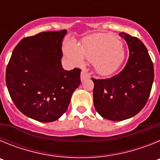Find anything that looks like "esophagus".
Instances as JSON below:
<instances>
[{"instance_id": "esophagus-1", "label": "esophagus", "mask_w": 160, "mask_h": 160, "mask_svg": "<svg viewBox=\"0 0 160 160\" xmlns=\"http://www.w3.org/2000/svg\"><path fill=\"white\" fill-rule=\"evenodd\" d=\"M87 78H90V73L86 70H82L81 73V80L82 81H84L85 79Z\"/></svg>"}]
</instances>
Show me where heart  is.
Instances as JSON below:
<instances>
[{
  "label": "heart",
  "instance_id": "1",
  "mask_svg": "<svg viewBox=\"0 0 160 160\" xmlns=\"http://www.w3.org/2000/svg\"><path fill=\"white\" fill-rule=\"evenodd\" d=\"M66 54L78 65L83 58L94 63L96 71L108 75L118 69L124 59V52L117 38L111 34H97L87 38L79 48L72 44L66 49Z\"/></svg>",
  "mask_w": 160,
  "mask_h": 160
}]
</instances>
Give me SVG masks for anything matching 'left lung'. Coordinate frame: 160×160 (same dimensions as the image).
Segmentation results:
<instances>
[{"label": "left lung", "instance_id": "8db88e82", "mask_svg": "<svg viewBox=\"0 0 160 160\" xmlns=\"http://www.w3.org/2000/svg\"><path fill=\"white\" fill-rule=\"evenodd\" d=\"M128 45L129 58L118 74L106 79L92 78L94 105L103 117L122 121L135 116L146 105L154 81V66L138 38L120 32Z\"/></svg>", "mask_w": 160, "mask_h": 160}]
</instances>
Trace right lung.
<instances>
[{"instance_id":"1","label":"right lung","mask_w":160,"mask_h":160,"mask_svg":"<svg viewBox=\"0 0 160 160\" xmlns=\"http://www.w3.org/2000/svg\"><path fill=\"white\" fill-rule=\"evenodd\" d=\"M66 33L62 29L23 38L7 65L5 81L12 102L22 114L39 122L58 119L81 83L79 68L62 66Z\"/></svg>"}]
</instances>
